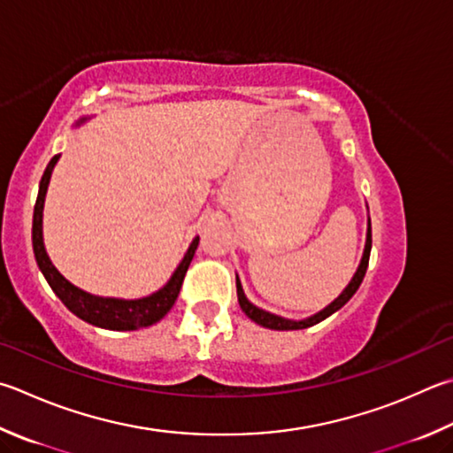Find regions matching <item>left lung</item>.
Segmentation results:
<instances>
[{
    "mask_svg": "<svg viewBox=\"0 0 453 453\" xmlns=\"http://www.w3.org/2000/svg\"><path fill=\"white\" fill-rule=\"evenodd\" d=\"M370 248H372V227H370V218H368V227H366V243H365V251H363V259H360L358 263V269L357 273L352 275L350 283L344 287V291L336 297L331 305H326L323 311L315 312V315H311L307 319H301V320H295V319H285V317H279V315H273V312L269 311H263L259 307H255L253 303L245 297L243 293V287H242V281L240 277L235 275V287H237V301H240V307L242 311L248 315L253 323H257L261 326L265 328H273V331H299V328H307V326H312L320 323V320H325L326 317H331L333 312L339 311L344 303H349V299L352 297V295L357 293V289L360 287V283H363L365 279V273H366V267H368V257H370Z\"/></svg>",
    "mask_w": 453,
    "mask_h": 453,
    "instance_id": "obj_1",
    "label": "left lung"
}]
</instances>
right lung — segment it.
Wrapping results in <instances>:
<instances>
[{
    "label": "right lung",
    "mask_w": 453,
    "mask_h": 453,
    "mask_svg": "<svg viewBox=\"0 0 453 453\" xmlns=\"http://www.w3.org/2000/svg\"><path fill=\"white\" fill-rule=\"evenodd\" d=\"M88 117H83L79 125L87 122ZM57 160H59V154L53 156L51 162L47 164L43 172V178L39 182V194L35 202V210H33V253H35V261L41 269V273L47 279L49 287H51L53 293L63 301V305L67 307L73 315L83 319L85 323L109 328V331H136V328L150 326L166 315V312L174 305L178 299V293L182 289V281L186 277V271L190 267L192 257L196 250H198L200 237H194L190 248L184 253V259L180 261L174 273L168 279V283L152 295L142 299H114V297H98V295L87 293L79 289L77 285L67 281L57 267L49 259L43 243V205H45V194L49 180H51L53 168Z\"/></svg>",
    "instance_id": "right-lung-1"
}]
</instances>
